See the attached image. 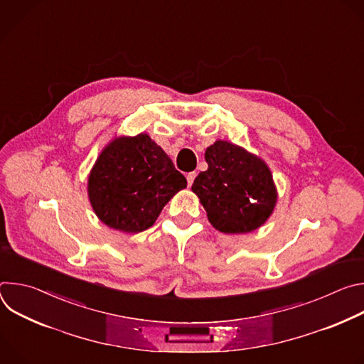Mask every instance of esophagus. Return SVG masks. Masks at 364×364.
I'll return each mask as SVG.
<instances>
[{
	"label": "esophagus",
	"mask_w": 364,
	"mask_h": 364,
	"mask_svg": "<svg viewBox=\"0 0 364 364\" xmlns=\"http://www.w3.org/2000/svg\"><path fill=\"white\" fill-rule=\"evenodd\" d=\"M186 178H187V186L191 187V184H193L194 178H196V173H188V174L186 176Z\"/></svg>",
	"instance_id": "34e87169"
}]
</instances>
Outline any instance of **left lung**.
Wrapping results in <instances>:
<instances>
[{
    "mask_svg": "<svg viewBox=\"0 0 364 364\" xmlns=\"http://www.w3.org/2000/svg\"><path fill=\"white\" fill-rule=\"evenodd\" d=\"M209 168L193 186L215 229L228 235L249 233L272 215L278 193L267 163L245 148L216 141L205 149Z\"/></svg>",
    "mask_w": 364,
    "mask_h": 364,
    "instance_id": "8db88e82",
    "label": "left lung"
}]
</instances>
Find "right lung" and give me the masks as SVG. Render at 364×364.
<instances>
[{
  "instance_id": "obj_1",
  "label": "right lung",
  "mask_w": 364,
  "mask_h": 364,
  "mask_svg": "<svg viewBox=\"0 0 364 364\" xmlns=\"http://www.w3.org/2000/svg\"><path fill=\"white\" fill-rule=\"evenodd\" d=\"M186 187V177L148 134L112 139L87 178L93 212L108 228L124 233L151 228L171 197Z\"/></svg>"
}]
</instances>
